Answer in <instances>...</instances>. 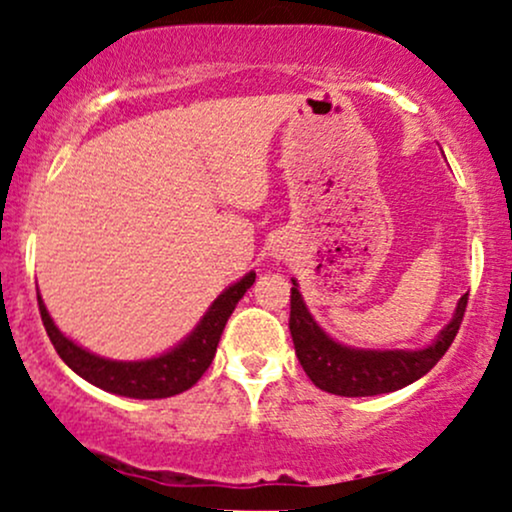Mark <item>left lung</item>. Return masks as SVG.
Instances as JSON below:
<instances>
[{
  "mask_svg": "<svg viewBox=\"0 0 512 512\" xmlns=\"http://www.w3.org/2000/svg\"><path fill=\"white\" fill-rule=\"evenodd\" d=\"M291 281L289 330L298 361H301L305 375L320 390L342 397L385 395V392L402 390V387L424 378L450 349L452 339L457 337V330L462 325L464 308H467V293H464L457 301L452 320L424 349H358V346L337 342L317 325L303 301L298 281Z\"/></svg>",
  "mask_w": 512,
  "mask_h": 512,
  "instance_id": "1",
  "label": "left lung"
}]
</instances>
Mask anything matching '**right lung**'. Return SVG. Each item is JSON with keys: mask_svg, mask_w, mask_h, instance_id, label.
I'll use <instances>...</instances> for the list:
<instances>
[{"mask_svg": "<svg viewBox=\"0 0 512 512\" xmlns=\"http://www.w3.org/2000/svg\"><path fill=\"white\" fill-rule=\"evenodd\" d=\"M252 284H255V272H248L243 279L219 293V298L209 305V310L197 322L195 330L187 334L182 342L154 358H142V361H113V358L91 354L84 346L64 337L60 327L52 322L40 293L38 305L55 351L86 383L120 397L163 399L190 390L202 378L204 370L214 361L216 346H219L228 317H231L238 301Z\"/></svg>", "mask_w": 512, "mask_h": 512, "instance_id": "obj_1", "label": "right lung"}]
</instances>
